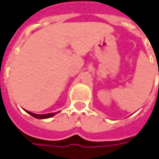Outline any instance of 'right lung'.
I'll use <instances>...</instances> for the list:
<instances>
[{
  "label": "right lung",
  "mask_w": 159,
  "mask_h": 159,
  "mask_svg": "<svg viewBox=\"0 0 159 159\" xmlns=\"http://www.w3.org/2000/svg\"><path fill=\"white\" fill-rule=\"evenodd\" d=\"M29 115H31L32 116L35 117V118H49V117H52L54 115H56L57 113H49V114H44V115H38V114H34L30 111H26Z\"/></svg>",
  "instance_id": "right-lung-1"
}]
</instances>
